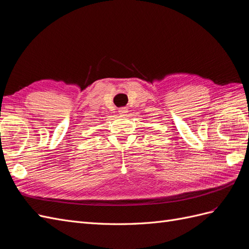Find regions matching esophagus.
Returning <instances> with one entry per match:
<instances>
[{"label":"esophagus","instance_id":"34e87169","mask_svg":"<svg viewBox=\"0 0 249 249\" xmlns=\"http://www.w3.org/2000/svg\"><path fill=\"white\" fill-rule=\"evenodd\" d=\"M129 111H128V108L126 107H121V108H119V111H118V113L121 115V116H124V115H126V113H128Z\"/></svg>","mask_w":249,"mask_h":249}]
</instances>
